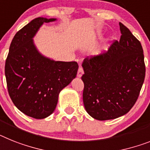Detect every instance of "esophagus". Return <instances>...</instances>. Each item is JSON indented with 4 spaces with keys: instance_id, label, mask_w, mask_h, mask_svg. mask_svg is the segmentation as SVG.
I'll return each instance as SVG.
<instances>
[{
    "instance_id": "1",
    "label": "esophagus",
    "mask_w": 150,
    "mask_h": 150,
    "mask_svg": "<svg viewBox=\"0 0 150 150\" xmlns=\"http://www.w3.org/2000/svg\"><path fill=\"white\" fill-rule=\"evenodd\" d=\"M83 73H84V70H83V68L81 66H79V70H78V73H77V76L78 77H81V75H83Z\"/></svg>"
}]
</instances>
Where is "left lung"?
I'll return each instance as SVG.
<instances>
[{
    "instance_id": "8db88e82",
    "label": "left lung",
    "mask_w": 150,
    "mask_h": 150,
    "mask_svg": "<svg viewBox=\"0 0 150 150\" xmlns=\"http://www.w3.org/2000/svg\"><path fill=\"white\" fill-rule=\"evenodd\" d=\"M120 41L105 53L87 57L82 63L83 102L91 117L99 120L124 115L135 104L146 74L141 43L120 23Z\"/></svg>"
}]
</instances>
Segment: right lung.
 I'll list each match as a JSON object with an SVG mask.
<instances>
[{
	"label": "right lung",
	"mask_w": 150,
	"mask_h": 150,
	"mask_svg": "<svg viewBox=\"0 0 150 150\" xmlns=\"http://www.w3.org/2000/svg\"><path fill=\"white\" fill-rule=\"evenodd\" d=\"M56 19L37 17L15 34L5 62L9 95L26 115L43 119L52 114L59 94L77 75L76 62L54 61L42 56L33 38L43 23Z\"/></svg>",
	"instance_id": "1"
}]
</instances>
